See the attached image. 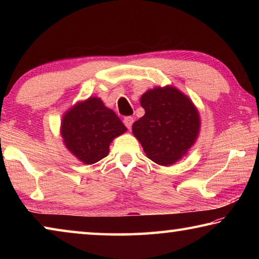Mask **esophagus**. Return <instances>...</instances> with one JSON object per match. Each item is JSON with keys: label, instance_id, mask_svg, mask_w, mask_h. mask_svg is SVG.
I'll list each match as a JSON object with an SVG mask.
<instances>
[{"label": "esophagus", "instance_id": "34e87169", "mask_svg": "<svg viewBox=\"0 0 259 259\" xmlns=\"http://www.w3.org/2000/svg\"><path fill=\"white\" fill-rule=\"evenodd\" d=\"M123 123H124V125L126 126V128L130 129L131 125H133V123H134V117H133V116H126V117H124Z\"/></svg>", "mask_w": 259, "mask_h": 259}]
</instances>
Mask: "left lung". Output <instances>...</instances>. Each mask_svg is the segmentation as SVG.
Here are the masks:
<instances>
[{"label":"left lung","mask_w":259,"mask_h":259,"mask_svg":"<svg viewBox=\"0 0 259 259\" xmlns=\"http://www.w3.org/2000/svg\"><path fill=\"white\" fill-rule=\"evenodd\" d=\"M145 115L133 124V134L146 156L171 165L187 154L200 131V115L192 100L175 87H156L140 97Z\"/></svg>","instance_id":"left-lung-1"}]
</instances>
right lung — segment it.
<instances>
[{"mask_svg": "<svg viewBox=\"0 0 259 259\" xmlns=\"http://www.w3.org/2000/svg\"><path fill=\"white\" fill-rule=\"evenodd\" d=\"M125 131L119 116L97 97H90L69 108L60 126L65 146L85 164H94L107 156L109 144Z\"/></svg>", "mask_w": 259, "mask_h": 259, "instance_id": "right-lung-1", "label": "right lung"}]
</instances>
